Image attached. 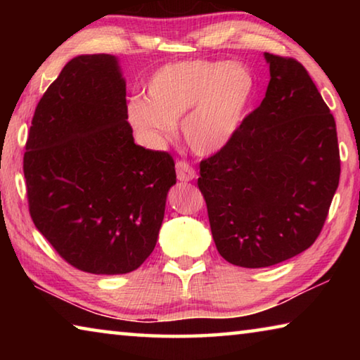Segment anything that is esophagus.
I'll list each match as a JSON object with an SVG mask.
<instances>
[{"instance_id": "1", "label": "esophagus", "mask_w": 360, "mask_h": 360, "mask_svg": "<svg viewBox=\"0 0 360 360\" xmlns=\"http://www.w3.org/2000/svg\"><path fill=\"white\" fill-rule=\"evenodd\" d=\"M176 176H178V179L181 182H188V181L195 179L197 173H195V169L191 167V163L179 160V162H176Z\"/></svg>"}]
</instances>
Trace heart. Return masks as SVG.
Segmentation results:
<instances>
[{"mask_svg":"<svg viewBox=\"0 0 360 360\" xmlns=\"http://www.w3.org/2000/svg\"><path fill=\"white\" fill-rule=\"evenodd\" d=\"M254 79L238 63L186 60L163 65L146 84L144 96L127 105V120L150 149L172 141L176 124L195 154L224 149L243 124Z\"/></svg>","mask_w":360,"mask_h":360,"instance_id":"heart-1","label":"heart"}]
</instances>
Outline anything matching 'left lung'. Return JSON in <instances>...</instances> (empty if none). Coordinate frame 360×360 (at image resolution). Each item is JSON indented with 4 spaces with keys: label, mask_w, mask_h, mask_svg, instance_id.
<instances>
[{
    "label": "left lung",
    "mask_w": 360,
    "mask_h": 360,
    "mask_svg": "<svg viewBox=\"0 0 360 360\" xmlns=\"http://www.w3.org/2000/svg\"><path fill=\"white\" fill-rule=\"evenodd\" d=\"M264 57L265 98L198 178L219 254L245 268L311 246L340 181L337 127L313 79L294 58Z\"/></svg>",
    "instance_id": "1"
}]
</instances>
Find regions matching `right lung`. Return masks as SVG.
<instances>
[{
  "mask_svg": "<svg viewBox=\"0 0 360 360\" xmlns=\"http://www.w3.org/2000/svg\"><path fill=\"white\" fill-rule=\"evenodd\" d=\"M125 79L108 53L70 60L42 95L23 157L30 214L79 270L124 275L154 251L173 157L135 144Z\"/></svg>",
  "mask_w": 360,
  "mask_h": 360,
  "instance_id": "obj_1",
  "label": "right lung"
}]
</instances>
